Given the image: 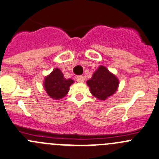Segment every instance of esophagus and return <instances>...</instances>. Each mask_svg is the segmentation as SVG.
I'll return each instance as SVG.
<instances>
[{
	"mask_svg": "<svg viewBox=\"0 0 159 159\" xmlns=\"http://www.w3.org/2000/svg\"><path fill=\"white\" fill-rule=\"evenodd\" d=\"M76 80L78 82H80V83H83V82H84L85 78L83 76H76Z\"/></svg>",
	"mask_w": 159,
	"mask_h": 159,
	"instance_id": "obj_1",
	"label": "esophagus"
}]
</instances>
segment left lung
Returning a JSON list of instances; mask_svg holds the SVG:
<instances>
[{"label": "left lung", "mask_w": 159, "mask_h": 159, "mask_svg": "<svg viewBox=\"0 0 159 159\" xmlns=\"http://www.w3.org/2000/svg\"><path fill=\"white\" fill-rule=\"evenodd\" d=\"M86 83L94 97L99 100H106L116 92L119 81L106 67L100 66Z\"/></svg>", "instance_id": "left-lung-1"}]
</instances>
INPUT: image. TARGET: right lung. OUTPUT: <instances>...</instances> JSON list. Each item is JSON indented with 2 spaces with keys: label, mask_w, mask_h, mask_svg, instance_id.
Segmentation results:
<instances>
[{
  "label": "right lung",
  "mask_w": 159,
  "mask_h": 159,
  "mask_svg": "<svg viewBox=\"0 0 159 159\" xmlns=\"http://www.w3.org/2000/svg\"><path fill=\"white\" fill-rule=\"evenodd\" d=\"M72 83L73 80L65 79L61 70L56 68L45 77L44 87L51 98L59 100L66 95Z\"/></svg>",
  "instance_id": "right-lung-1"
}]
</instances>
